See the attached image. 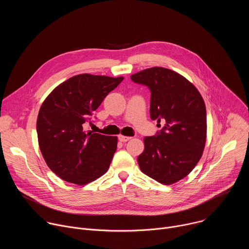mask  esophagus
<instances>
[{
    "label": "esophagus",
    "mask_w": 249,
    "mask_h": 249,
    "mask_svg": "<svg viewBox=\"0 0 249 249\" xmlns=\"http://www.w3.org/2000/svg\"><path fill=\"white\" fill-rule=\"evenodd\" d=\"M131 139V137H127V136H123V135H119L118 136V140L120 141V142H127V141H129Z\"/></svg>",
    "instance_id": "esophagus-1"
}]
</instances>
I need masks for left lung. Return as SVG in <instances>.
<instances>
[{
  "instance_id": "left-lung-1",
  "label": "left lung",
  "mask_w": 249,
  "mask_h": 249,
  "mask_svg": "<svg viewBox=\"0 0 249 249\" xmlns=\"http://www.w3.org/2000/svg\"><path fill=\"white\" fill-rule=\"evenodd\" d=\"M151 90L150 114L163 123L157 135L145 137V150L138 157L142 172L170 185L187 176L200 160L207 137L206 106L187 79L172 70L154 67L131 76Z\"/></svg>"
}]
</instances>
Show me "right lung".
Returning <instances> with one entry per match:
<instances>
[{"label":"right lung","instance_id":"obj_1","mask_svg":"<svg viewBox=\"0 0 249 249\" xmlns=\"http://www.w3.org/2000/svg\"><path fill=\"white\" fill-rule=\"evenodd\" d=\"M123 77L81 74L55 88L39 109L36 131L41 154L60 178L78 185L103 175L117 149V137L85 131L97 109Z\"/></svg>","mask_w":249,"mask_h":249}]
</instances>
